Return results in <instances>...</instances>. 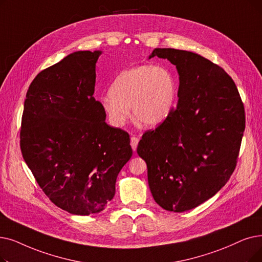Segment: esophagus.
<instances>
[{"label": "esophagus", "mask_w": 262, "mask_h": 262, "mask_svg": "<svg viewBox=\"0 0 262 262\" xmlns=\"http://www.w3.org/2000/svg\"><path fill=\"white\" fill-rule=\"evenodd\" d=\"M138 142H139V138L136 137V136H132V138H130V145H132L134 151H136V149H137Z\"/></svg>", "instance_id": "obj_1"}]
</instances>
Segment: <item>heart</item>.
<instances>
[{
  "label": "heart",
  "instance_id": "heart-1",
  "mask_svg": "<svg viewBox=\"0 0 262 262\" xmlns=\"http://www.w3.org/2000/svg\"><path fill=\"white\" fill-rule=\"evenodd\" d=\"M177 99L173 75L163 66L140 65L122 72L110 93L100 99L110 123L123 126L129 118L147 127H156L171 115Z\"/></svg>",
  "mask_w": 262,
  "mask_h": 262
}]
</instances>
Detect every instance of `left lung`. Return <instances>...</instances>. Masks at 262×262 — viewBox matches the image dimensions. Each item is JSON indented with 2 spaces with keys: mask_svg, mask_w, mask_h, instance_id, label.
<instances>
[{
  "mask_svg": "<svg viewBox=\"0 0 262 262\" xmlns=\"http://www.w3.org/2000/svg\"><path fill=\"white\" fill-rule=\"evenodd\" d=\"M176 65L178 106L139 141L137 153L147 167L152 196L163 209L185 212L213 197L236 166L245 129L242 99L231 77L203 56L156 48Z\"/></svg>",
  "mask_w": 262,
  "mask_h": 262,
  "instance_id": "1",
  "label": "left lung"
}]
</instances>
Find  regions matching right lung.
I'll list each match as a JSON object with an SVG mask.
<instances>
[{
    "label": "right lung",
    "mask_w": 262,
    "mask_h": 262,
    "mask_svg": "<svg viewBox=\"0 0 262 262\" xmlns=\"http://www.w3.org/2000/svg\"><path fill=\"white\" fill-rule=\"evenodd\" d=\"M101 51H77L32 81L21 121L25 162L46 196L75 215L103 211L133 155L129 135L105 122L93 96Z\"/></svg>",
    "instance_id": "obj_1"
}]
</instances>
